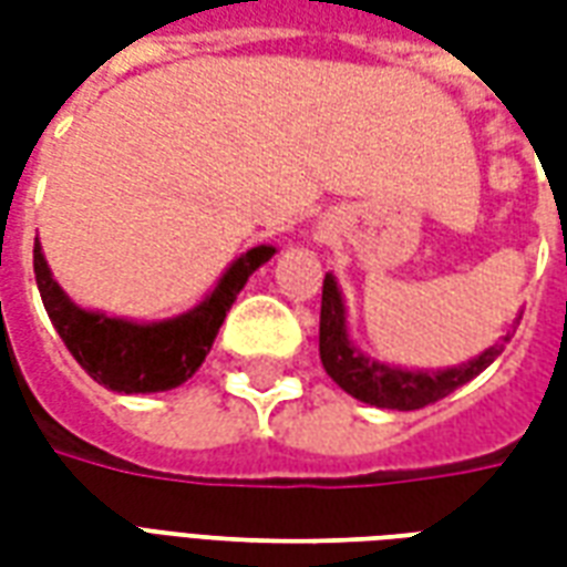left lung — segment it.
Returning <instances> with one entry per match:
<instances>
[{
  "label": "left lung",
  "mask_w": 567,
  "mask_h": 567,
  "mask_svg": "<svg viewBox=\"0 0 567 567\" xmlns=\"http://www.w3.org/2000/svg\"><path fill=\"white\" fill-rule=\"evenodd\" d=\"M523 319V316H519ZM519 321H513L516 331ZM513 331L498 337V343L483 349L480 355L443 370H410L394 368L385 361L370 358L349 340V324H346V300L333 272L324 276L321 285V324H319V355L321 364L346 394L358 398L361 404L382 406V410H422L446 398L464 382L480 377L483 370L504 352V343H511Z\"/></svg>",
  "instance_id": "1"
}]
</instances>
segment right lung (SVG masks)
<instances>
[{
    "instance_id": "add662e5",
    "label": "right lung",
    "mask_w": 567,
    "mask_h": 567,
    "mask_svg": "<svg viewBox=\"0 0 567 567\" xmlns=\"http://www.w3.org/2000/svg\"><path fill=\"white\" fill-rule=\"evenodd\" d=\"M272 255V246L248 248L221 272V279L197 307L161 321L117 319L100 309L79 307L54 279L39 239L32 248V267L48 319L81 368L109 392L151 394L169 392L197 373L236 295L246 288L248 276Z\"/></svg>"
}]
</instances>
